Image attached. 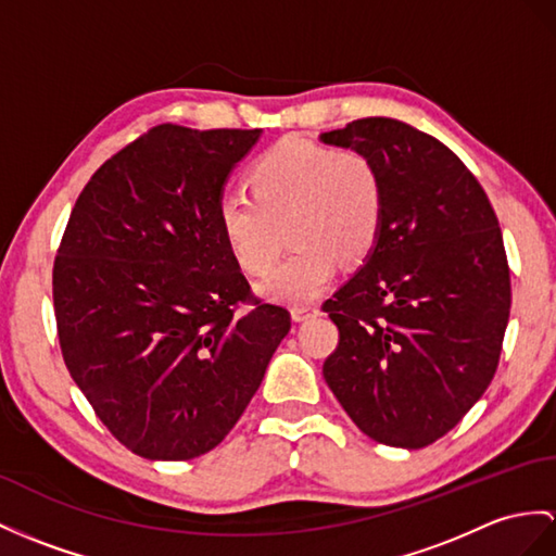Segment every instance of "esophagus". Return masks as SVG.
Here are the masks:
<instances>
[{
    "instance_id": "obj_1",
    "label": "esophagus",
    "mask_w": 556,
    "mask_h": 556,
    "mask_svg": "<svg viewBox=\"0 0 556 556\" xmlns=\"http://www.w3.org/2000/svg\"><path fill=\"white\" fill-rule=\"evenodd\" d=\"M290 314L294 320H306V318L318 316V306L316 304H294L290 308Z\"/></svg>"
}]
</instances>
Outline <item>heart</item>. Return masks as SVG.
I'll return each mask as SVG.
<instances>
[{
	"instance_id": "b5f03b06",
	"label": "heart",
	"mask_w": 556,
	"mask_h": 556,
	"mask_svg": "<svg viewBox=\"0 0 556 556\" xmlns=\"http://www.w3.org/2000/svg\"><path fill=\"white\" fill-rule=\"evenodd\" d=\"M248 181L252 195L226 193L216 222L228 254L248 276L274 268L288 226L294 248L262 282L268 300L314 302L340 260L363 262L382 236L387 191L368 155L290 137L252 162Z\"/></svg>"
}]
</instances>
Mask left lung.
I'll use <instances>...</instances> for the list:
<instances>
[{
    "mask_svg": "<svg viewBox=\"0 0 556 556\" xmlns=\"http://www.w3.org/2000/svg\"><path fill=\"white\" fill-rule=\"evenodd\" d=\"M382 172V236L323 311L340 342L323 377L356 427L394 448H425L467 415L497 370L509 266L497 216L465 162L391 117L320 134Z\"/></svg>",
    "mask_w": 556,
    "mask_h": 556,
    "instance_id": "left-lung-1",
    "label": "left lung"
}]
</instances>
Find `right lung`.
<instances>
[{
	"mask_svg": "<svg viewBox=\"0 0 556 556\" xmlns=\"http://www.w3.org/2000/svg\"><path fill=\"white\" fill-rule=\"evenodd\" d=\"M262 129L157 125L93 172L53 262L63 361L108 431L148 459L219 445L290 332L228 254V174Z\"/></svg>",
	"mask_w": 556,
	"mask_h": 556,
	"instance_id": "obj_1",
	"label": "right lung"
}]
</instances>
